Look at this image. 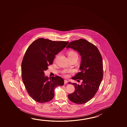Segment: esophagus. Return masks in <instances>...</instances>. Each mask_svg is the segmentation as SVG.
Instances as JSON below:
<instances>
[{
	"instance_id": "esophagus-1",
	"label": "esophagus",
	"mask_w": 127,
	"mask_h": 127,
	"mask_svg": "<svg viewBox=\"0 0 127 127\" xmlns=\"http://www.w3.org/2000/svg\"><path fill=\"white\" fill-rule=\"evenodd\" d=\"M68 83V81L66 80H64V84H66L67 83Z\"/></svg>"
}]
</instances>
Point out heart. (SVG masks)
<instances>
[{
    "mask_svg": "<svg viewBox=\"0 0 127 127\" xmlns=\"http://www.w3.org/2000/svg\"><path fill=\"white\" fill-rule=\"evenodd\" d=\"M68 57H72L77 56V54L76 52L73 51H70L68 53ZM72 71L71 70H65L63 72V74L65 77H68V75L67 74V73H71Z\"/></svg>",
    "mask_w": 127,
    "mask_h": 127,
    "instance_id": "1",
    "label": "heart"
}]
</instances>
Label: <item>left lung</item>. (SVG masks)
<instances>
[{"instance_id": "left-lung-1", "label": "left lung", "mask_w": 127, "mask_h": 127, "mask_svg": "<svg viewBox=\"0 0 127 127\" xmlns=\"http://www.w3.org/2000/svg\"><path fill=\"white\" fill-rule=\"evenodd\" d=\"M76 50L81 56L80 72L73 77V80H82L81 85L70 83L75 87V91L68 95L72 102L85 104L94 97L101 82L103 76L102 57L96 46L84 39L71 42L66 48Z\"/></svg>"}]
</instances>
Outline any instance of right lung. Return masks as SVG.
Segmentation results:
<instances>
[{
	"mask_svg": "<svg viewBox=\"0 0 127 127\" xmlns=\"http://www.w3.org/2000/svg\"><path fill=\"white\" fill-rule=\"evenodd\" d=\"M69 43L40 38L27 48L21 65L22 79L30 96L36 101H50L54 97L55 88L64 85L62 77L56 76L49 78L45 75L44 71L48 69L55 55Z\"/></svg>",
	"mask_w": 127,
	"mask_h": 127,
	"instance_id": "obj_1",
	"label": "right lung"
}]
</instances>
